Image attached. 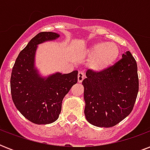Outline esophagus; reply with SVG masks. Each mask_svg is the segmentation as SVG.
Returning <instances> with one entry per match:
<instances>
[{
	"instance_id": "34e87169",
	"label": "esophagus",
	"mask_w": 150,
	"mask_h": 150,
	"mask_svg": "<svg viewBox=\"0 0 150 150\" xmlns=\"http://www.w3.org/2000/svg\"><path fill=\"white\" fill-rule=\"evenodd\" d=\"M85 79V74L82 71H79L78 74V81L79 82H82Z\"/></svg>"
}]
</instances>
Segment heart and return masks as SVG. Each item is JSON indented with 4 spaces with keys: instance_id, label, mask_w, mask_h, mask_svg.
Returning <instances> with one entry per match:
<instances>
[{
    "instance_id": "b5f03b06",
    "label": "heart",
    "mask_w": 150,
    "mask_h": 150,
    "mask_svg": "<svg viewBox=\"0 0 150 150\" xmlns=\"http://www.w3.org/2000/svg\"><path fill=\"white\" fill-rule=\"evenodd\" d=\"M92 57L89 61V67L96 71L103 70L114 64L118 57L120 48L113 42H98L89 49Z\"/></svg>"
}]
</instances>
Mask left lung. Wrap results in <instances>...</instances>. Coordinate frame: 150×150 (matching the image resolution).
<instances>
[{
  "label": "left lung",
  "mask_w": 150,
  "mask_h": 150,
  "mask_svg": "<svg viewBox=\"0 0 150 150\" xmlns=\"http://www.w3.org/2000/svg\"><path fill=\"white\" fill-rule=\"evenodd\" d=\"M137 63L129 51L100 71L87 70L82 81L86 118L93 125H116L132 110L139 92Z\"/></svg>",
  "instance_id": "left-lung-1"
}]
</instances>
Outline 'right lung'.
I'll list each match as a JSON object with an SVG mask.
<instances>
[{"instance_id":"add662e5","label":"right lung","mask_w":150,"mask_h":150,"mask_svg":"<svg viewBox=\"0 0 150 150\" xmlns=\"http://www.w3.org/2000/svg\"><path fill=\"white\" fill-rule=\"evenodd\" d=\"M57 37L58 34L52 32L37 34L20 52L12 68L11 93L14 104L25 118L37 125L57 120L64 97L78 82V71L43 79L34 68L36 46Z\"/></svg>"}]
</instances>
